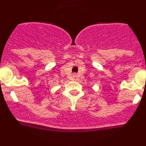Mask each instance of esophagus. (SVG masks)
I'll use <instances>...</instances> for the list:
<instances>
[{
    "mask_svg": "<svg viewBox=\"0 0 146 146\" xmlns=\"http://www.w3.org/2000/svg\"><path fill=\"white\" fill-rule=\"evenodd\" d=\"M73 79H74V80H76L77 79V74H73Z\"/></svg>",
    "mask_w": 146,
    "mask_h": 146,
    "instance_id": "1",
    "label": "esophagus"
}]
</instances>
